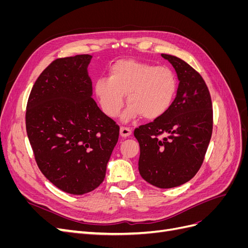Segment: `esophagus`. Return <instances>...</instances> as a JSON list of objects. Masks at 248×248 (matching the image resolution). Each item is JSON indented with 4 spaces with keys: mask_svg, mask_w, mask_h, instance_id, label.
Returning <instances> with one entry per match:
<instances>
[{
    "mask_svg": "<svg viewBox=\"0 0 248 248\" xmlns=\"http://www.w3.org/2000/svg\"><path fill=\"white\" fill-rule=\"evenodd\" d=\"M131 129L128 128V127H125V126H121V128H120V134H121V137L123 138H127L131 136Z\"/></svg>",
    "mask_w": 248,
    "mask_h": 248,
    "instance_id": "obj_1",
    "label": "esophagus"
}]
</instances>
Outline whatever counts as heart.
<instances>
[{
  "instance_id": "heart-1",
  "label": "heart",
  "mask_w": 248,
  "mask_h": 248,
  "mask_svg": "<svg viewBox=\"0 0 248 248\" xmlns=\"http://www.w3.org/2000/svg\"><path fill=\"white\" fill-rule=\"evenodd\" d=\"M94 89L102 110L108 117L119 116L125 104L124 95H127L129 108L124 120L128 121L140 116L156 120L171 107L178 81L168 67L126 59L112 64L108 78L97 79Z\"/></svg>"
}]
</instances>
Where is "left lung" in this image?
<instances>
[{"label":"left lung","mask_w":248,"mask_h":248,"mask_svg":"<svg viewBox=\"0 0 248 248\" xmlns=\"http://www.w3.org/2000/svg\"><path fill=\"white\" fill-rule=\"evenodd\" d=\"M179 78L170 109L134 130L140 149L141 178L159 188L182 185L196 176L204 161L213 129L209 89L201 74L175 56L161 54Z\"/></svg>","instance_id":"1"}]
</instances>
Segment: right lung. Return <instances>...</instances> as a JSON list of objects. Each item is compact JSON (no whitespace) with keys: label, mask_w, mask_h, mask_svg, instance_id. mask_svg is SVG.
Segmentation results:
<instances>
[{"label":"right lung","mask_w":248,"mask_h":248,"mask_svg":"<svg viewBox=\"0 0 248 248\" xmlns=\"http://www.w3.org/2000/svg\"><path fill=\"white\" fill-rule=\"evenodd\" d=\"M90 55L59 58L35 81L26 128L37 166L70 194H84L104 180L120 127L92 98Z\"/></svg>","instance_id":"right-lung-1"}]
</instances>
